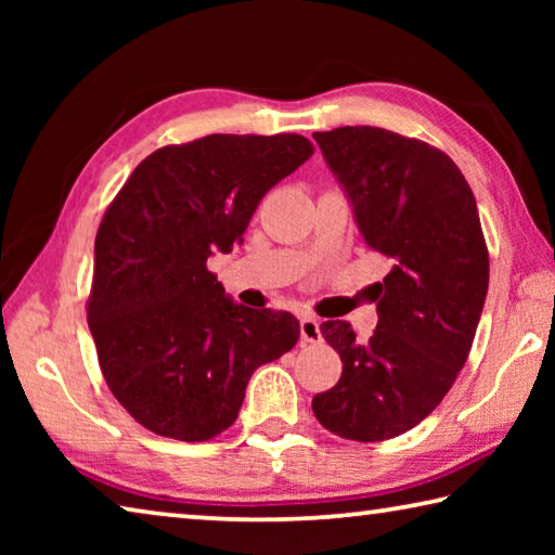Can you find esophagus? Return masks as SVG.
Segmentation results:
<instances>
[{"label": "esophagus", "instance_id": "obj_1", "mask_svg": "<svg viewBox=\"0 0 555 555\" xmlns=\"http://www.w3.org/2000/svg\"><path fill=\"white\" fill-rule=\"evenodd\" d=\"M300 340L304 343H321L323 340L321 323H318V318H313V315L300 318Z\"/></svg>", "mask_w": 555, "mask_h": 555}]
</instances>
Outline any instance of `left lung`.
<instances>
[{
  "label": "left lung",
  "instance_id": "8db88e82",
  "mask_svg": "<svg viewBox=\"0 0 555 555\" xmlns=\"http://www.w3.org/2000/svg\"><path fill=\"white\" fill-rule=\"evenodd\" d=\"M313 139L362 240L391 259L370 340L347 321L321 325L343 377L315 393L313 413L331 434L374 443L418 426L453 387L485 308L490 257L475 195L453 158L379 127Z\"/></svg>",
  "mask_w": 555,
  "mask_h": 555
}]
</instances>
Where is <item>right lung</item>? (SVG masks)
I'll return each instance as SVG.
<instances>
[{
  "label": "right lung",
  "instance_id": "right-lung-1",
  "mask_svg": "<svg viewBox=\"0 0 555 555\" xmlns=\"http://www.w3.org/2000/svg\"><path fill=\"white\" fill-rule=\"evenodd\" d=\"M311 154L298 134H210L146 156L112 201L88 325L107 387L144 428L188 443L222 434L255 370L298 343L294 315L234 304L205 264Z\"/></svg>",
  "mask_w": 555,
  "mask_h": 555
}]
</instances>
